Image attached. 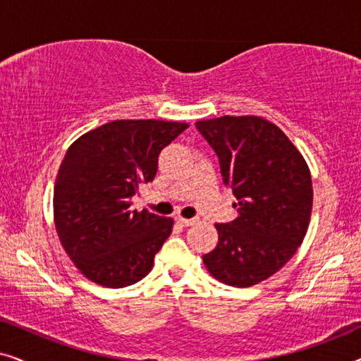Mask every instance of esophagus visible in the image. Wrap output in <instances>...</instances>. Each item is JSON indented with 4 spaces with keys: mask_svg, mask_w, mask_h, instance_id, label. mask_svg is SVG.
<instances>
[{
    "mask_svg": "<svg viewBox=\"0 0 361 361\" xmlns=\"http://www.w3.org/2000/svg\"><path fill=\"white\" fill-rule=\"evenodd\" d=\"M176 221L182 226H190V225H194L197 220L195 219H184V216H176Z\"/></svg>",
    "mask_w": 361,
    "mask_h": 361,
    "instance_id": "obj_1",
    "label": "esophagus"
}]
</instances>
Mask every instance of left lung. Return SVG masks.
<instances>
[{"label": "left lung", "instance_id": "1", "mask_svg": "<svg viewBox=\"0 0 361 361\" xmlns=\"http://www.w3.org/2000/svg\"><path fill=\"white\" fill-rule=\"evenodd\" d=\"M214 147L238 216L215 224L219 243L202 256L216 281L250 288L293 258L307 233L312 177L307 162L274 123L261 116H220L195 123Z\"/></svg>", "mask_w": 361, "mask_h": 361}]
</instances>
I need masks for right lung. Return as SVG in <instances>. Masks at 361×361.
Returning <instances> with one entry per match:
<instances>
[{
	"mask_svg": "<svg viewBox=\"0 0 361 361\" xmlns=\"http://www.w3.org/2000/svg\"><path fill=\"white\" fill-rule=\"evenodd\" d=\"M187 123L116 120L72 142L54 185V224L62 248L92 283L125 288L152 269L174 220L131 210L152 182L157 157Z\"/></svg>",
	"mask_w": 361,
	"mask_h": 361,
	"instance_id": "right-lung-1",
	"label": "right lung"
}]
</instances>
